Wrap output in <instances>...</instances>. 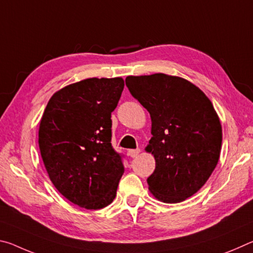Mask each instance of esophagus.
Segmentation results:
<instances>
[{
    "label": "esophagus",
    "mask_w": 253,
    "mask_h": 253,
    "mask_svg": "<svg viewBox=\"0 0 253 253\" xmlns=\"http://www.w3.org/2000/svg\"><path fill=\"white\" fill-rule=\"evenodd\" d=\"M139 153H140V149H129V151H128V156H130L131 158H135L138 156Z\"/></svg>",
    "instance_id": "1"
}]
</instances>
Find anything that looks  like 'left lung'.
<instances>
[{
    "label": "left lung",
    "instance_id": "obj_1",
    "mask_svg": "<svg viewBox=\"0 0 253 253\" xmlns=\"http://www.w3.org/2000/svg\"><path fill=\"white\" fill-rule=\"evenodd\" d=\"M126 85L152 121L145 147L155 158L147 178L158 201L178 203L202 187L220 158L222 126L211 100L194 84L165 74L128 76Z\"/></svg>",
    "mask_w": 253,
    "mask_h": 253
}]
</instances>
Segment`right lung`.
<instances>
[{
	"instance_id": "obj_1",
	"label": "right lung",
	"mask_w": 253,
	"mask_h": 253,
	"mask_svg": "<svg viewBox=\"0 0 253 253\" xmlns=\"http://www.w3.org/2000/svg\"><path fill=\"white\" fill-rule=\"evenodd\" d=\"M124 79L88 78L55 91L39 126V147L54 187L80 208L99 210L113 202L124 173L111 147V113Z\"/></svg>"
}]
</instances>
